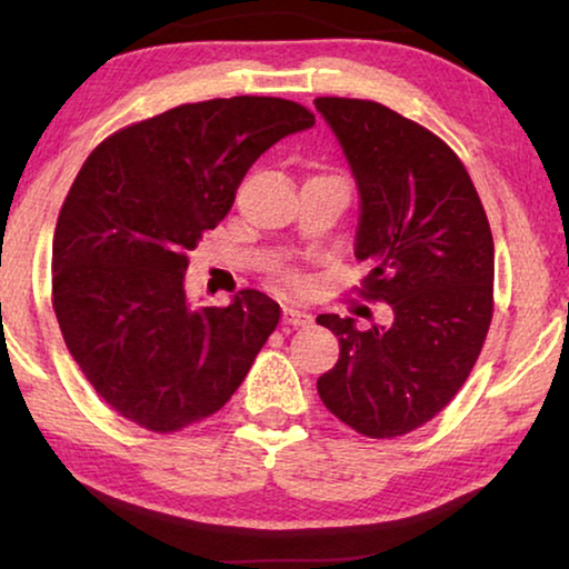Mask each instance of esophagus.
Masks as SVG:
<instances>
[{"instance_id":"34e87169","label":"esophagus","mask_w":569,"mask_h":569,"mask_svg":"<svg viewBox=\"0 0 569 569\" xmlns=\"http://www.w3.org/2000/svg\"><path fill=\"white\" fill-rule=\"evenodd\" d=\"M310 321H313V316L306 313V310L292 308V306H284V308H282V323H284V326H292V329H300V326H308Z\"/></svg>"}]
</instances>
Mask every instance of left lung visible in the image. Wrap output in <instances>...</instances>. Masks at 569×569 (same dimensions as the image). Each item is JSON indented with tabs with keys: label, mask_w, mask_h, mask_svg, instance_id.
<instances>
[{
	"label": "left lung",
	"mask_w": 569,
	"mask_h": 569,
	"mask_svg": "<svg viewBox=\"0 0 569 569\" xmlns=\"http://www.w3.org/2000/svg\"><path fill=\"white\" fill-rule=\"evenodd\" d=\"M360 189L355 256L370 263L365 300L391 326L316 321L339 337L318 378L326 409L365 438H399L442 411L466 383L495 310V240L469 170L430 129L357 98H316Z\"/></svg>",
	"instance_id": "obj_1"
}]
</instances>
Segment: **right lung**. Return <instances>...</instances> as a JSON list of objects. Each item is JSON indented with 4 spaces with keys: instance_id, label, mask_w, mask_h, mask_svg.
Masks as SVG:
<instances>
[{
    "instance_id": "add662e5",
    "label": "right lung",
    "mask_w": 569,
    "mask_h": 569,
    "mask_svg": "<svg viewBox=\"0 0 569 569\" xmlns=\"http://www.w3.org/2000/svg\"><path fill=\"white\" fill-rule=\"evenodd\" d=\"M316 116L284 98L183 103L106 137L84 160L53 232L51 302L96 393L150 432L220 411L279 323L240 290L189 306V251L230 212L248 168Z\"/></svg>"
}]
</instances>
